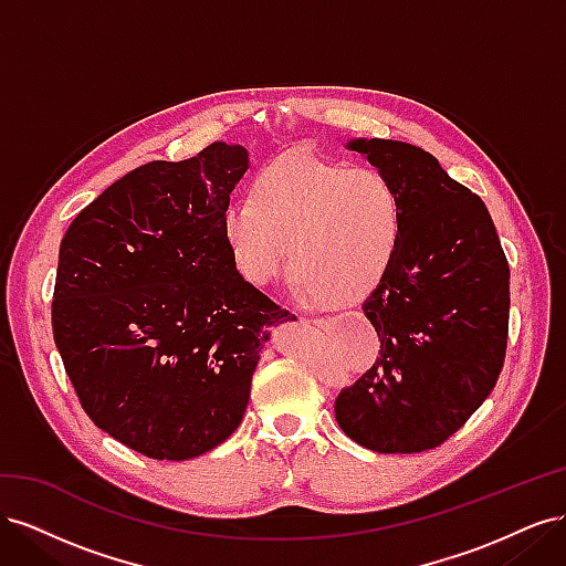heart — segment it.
<instances>
[{
	"instance_id": "obj_1",
	"label": "heart",
	"mask_w": 566,
	"mask_h": 566,
	"mask_svg": "<svg viewBox=\"0 0 566 566\" xmlns=\"http://www.w3.org/2000/svg\"><path fill=\"white\" fill-rule=\"evenodd\" d=\"M250 196L221 214V235L248 283L271 285L293 260L300 295L349 306L385 279L401 238V202L380 172L287 156L256 172Z\"/></svg>"
}]
</instances>
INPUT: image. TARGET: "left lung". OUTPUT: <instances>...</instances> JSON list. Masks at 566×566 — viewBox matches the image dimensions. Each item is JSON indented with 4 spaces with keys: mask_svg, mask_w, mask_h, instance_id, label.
I'll return each mask as SVG.
<instances>
[{
    "mask_svg": "<svg viewBox=\"0 0 566 566\" xmlns=\"http://www.w3.org/2000/svg\"><path fill=\"white\" fill-rule=\"evenodd\" d=\"M394 186L401 238L364 302L380 354L335 401L349 439L420 453L458 432L499 382L507 349L510 266L482 198L418 146L354 139Z\"/></svg>",
    "mask_w": 566,
    "mask_h": 566,
    "instance_id": "1",
    "label": "left lung"
}]
</instances>
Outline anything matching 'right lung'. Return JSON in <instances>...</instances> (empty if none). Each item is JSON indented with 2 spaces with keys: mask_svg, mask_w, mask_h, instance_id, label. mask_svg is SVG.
<instances>
[{
  "mask_svg": "<svg viewBox=\"0 0 566 566\" xmlns=\"http://www.w3.org/2000/svg\"><path fill=\"white\" fill-rule=\"evenodd\" d=\"M248 150L214 142L132 169L67 227L54 342L84 413L136 453L188 460L227 441L271 325L295 321L235 269L221 214Z\"/></svg>",
  "mask_w": 566,
  "mask_h": 566,
  "instance_id": "add662e5",
  "label": "right lung"
}]
</instances>
